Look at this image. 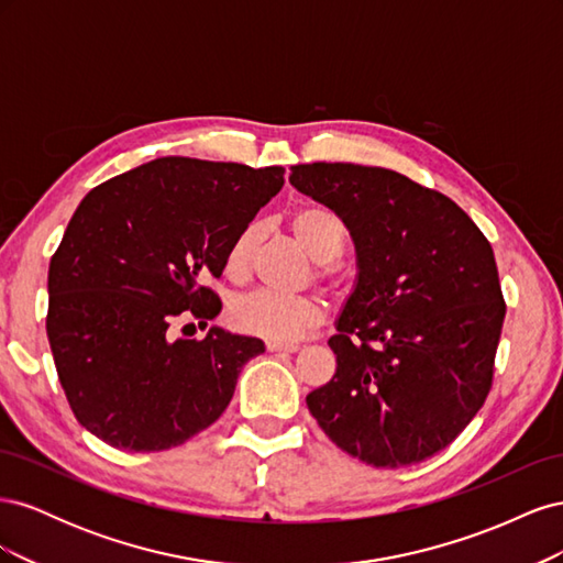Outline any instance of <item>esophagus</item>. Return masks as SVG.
Instances as JSON below:
<instances>
[{
	"instance_id": "esophagus-1",
	"label": "esophagus",
	"mask_w": 563,
	"mask_h": 563,
	"mask_svg": "<svg viewBox=\"0 0 563 563\" xmlns=\"http://www.w3.org/2000/svg\"><path fill=\"white\" fill-rule=\"evenodd\" d=\"M298 343H272V340L267 343L269 352H298Z\"/></svg>"
}]
</instances>
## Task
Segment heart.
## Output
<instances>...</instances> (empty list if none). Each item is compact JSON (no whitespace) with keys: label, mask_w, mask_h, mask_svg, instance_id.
<instances>
[{"label":"heart","mask_w":563,"mask_h":563,"mask_svg":"<svg viewBox=\"0 0 563 563\" xmlns=\"http://www.w3.org/2000/svg\"><path fill=\"white\" fill-rule=\"evenodd\" d=\"M296 240L317 261V277L331 286L343 284V269L335 263L347 244L343 216L327 203H302L288 216ZM261 225H244L225 253V269L232 277H244L251 269ZM230 319L240 331L258 335L272 343H294L319 327L323 302L319 296H282L275 291H253L232 302Z\"/></svg>","instance_id":"heart-1"}]
</instances>
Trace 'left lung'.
Returning a JSON list of instances; mask_svg holds the SVG:
<instances>
[{"label":"left lung","mask_w":563,"mask_h":563,"mask_svg":"<svg viewBox=\"0 0 563 563\" xmlns=\"http://www.w3.org/2000/svg\"><path fill=\"white\" fill-rule=\"evenodd\" d=\"M288 180L343 216L360 261L310 413L366 465L422 463L493 385L507 305L490 242L453 199L389 168L314 162Z\"/></svg>","instance_id":"obj_1"}]
</instances>
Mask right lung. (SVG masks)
<instances>
[{"instance_id": "right-lung-1", "label": "right lung", "mask_w": 563, "mask_h": 563, "mask_svg": "<svg viewBox=\"0 0 563 563\" xmlns=\"http://www.w3.org/2000/svg\"><path fill=\"white\" fill-rule=\"evenodd\" d=\"M284 185L282 166L159 157L81 199L48 265L46 335L75 418L114 449L185 444L228 408L263 340L211 329L174 340L183 317L213 319L207 277Z\"/></svg>"}]
</instances>
